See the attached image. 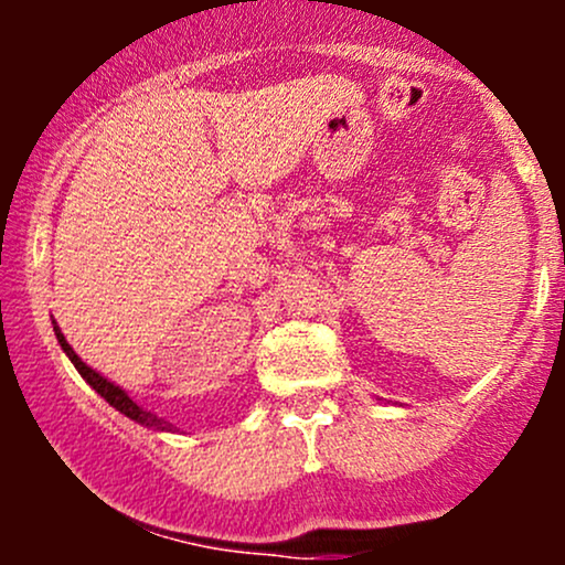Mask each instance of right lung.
Returning <instances> with one entry per match:
<instances>
[{"label": "right lung", "mask_w": 565, "mask_h": 565, "mask_svg": "<svg viewBox=\"0 0 565 565\" xmlns=\"http://www.w3.org/2000/svg\"><path fill=\"white\" fill-rule=\"evenodd\" d=\"M55 323V321H53ZM55 337H57V342H61V348H63V353L68 355L71 359V364H74L76 369H79V374L84 380L89 382V385L95 387L97 393L103 395V398L108 401V404H111L114 408H119L121 414H127L129 419H135V423H140V425H148V427H157V430H170V423H164V419L161 417H157V414H151V412H146V408L142 406H138L135 404L132 398H129V395L121 391V387H116L114 382H108L106 377H100V374L95 372V369H89L87 364H84V361L79 359V355L74 353V348L68 345L66 342V337L61 334V329H57V323H55Z\"/></svg>", "instance_id": "obj_1"}]
</instances>
